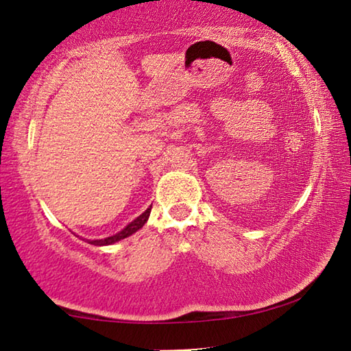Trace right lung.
<instances>
[{
    "mask_svg": "<svg viewBox=\"0 0 351 351\" xmlns=\"http://www.w3.org/2000/svg\"><path fill=\"white\" fill-rule=\"evenodd\" d=\"M150 212H152V206L148 207V209L142 213V215H139L136 219H133L132 223H128L125 228H123L121 232H117L114 235L111 237H106V239H102V240H86L90 245H94V246H108V245H114V243L121 241L123 239H127V237L133 235L134 232H138V230L142 228L147 223L148 217H150Z\"/></svg>",
    "mask_w": 351,
    "mask_h": 351,
    "instance_id": "right-lung-1",
    "label": "right lung"
}]
</instances>
